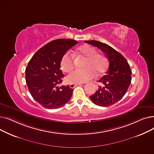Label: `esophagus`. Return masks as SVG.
Segmentation results:
<instances>
[{"label":"esophagus","mask_w":154,"mask_h":154,"mask_svg":"<svg viewBox=\"0 0 154 154\" xmlns=\"http://www.w3.org/2000/svg\"><path fill=\"white\" fill-rule=\"evenodd\" d=\"M81 84H70V87L72 88H74L75 86L79 85H81Z\"/></svg>","instance_id":"34e87169"}]
</instances>
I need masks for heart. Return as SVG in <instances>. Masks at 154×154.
<instances>
[{
	"mask_svg": "<svg viewBox=\"0 0 154 154\" xmlns=\"http://www.w3.org/2000/svg\"><path fill=\"white\" fill-rule=\"evenodd\" d=\"M77 54L85 58L83 69H77L67 76V80L71 84L85 83L94 78L97 74L100 75L106 72L108 61L106 57L99 53L92 46L85 44L77 48ZM74 57L69 53L65 54L60 60V67L65 72H69L74 67Z\"/></svg>",
	"mask_w": 154,
	"mask_h": 154,
	"instance_id": "heart-1",
	"label": "heart"
}]
</instances>
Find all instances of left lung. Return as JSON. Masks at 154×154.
<instances>
[{"label": "left lung", "instance_id": "left-lung-1", "mask_svg": "<svg viewBox=\"0 0 154 154\" xmlns=\"http://www.w3.org/2000/svg\"><path fill=\"white\" fill-rule=\"evenodd\" d=\"M85 43L98 47L109 59V66L106 74L98 82L102 85L89 97L94 103L109 107L122 99L131 83L132 71L124 57L109 45L97 40H87Z\"/></svg>", "mask_w": 154, "mask_h": 154}]
</instances>
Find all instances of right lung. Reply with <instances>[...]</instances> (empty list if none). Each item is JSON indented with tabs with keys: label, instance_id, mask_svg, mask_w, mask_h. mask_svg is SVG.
Returning a JSON list of instances; mask_svg holds the SVG:
<instances>
[{
	"label": "right lung",
	"instance_id": "1",
	"mask_svg": "<svg viewBox=\"0 0 154 154\" xmlns=\"http://www.w3.org/2000/svg\"><path fill=\"white\" fill-rule=\"evenodd\" d=\"M78 43L72 39H56L40 48L28 63L26 80L33 99L48 109H58L70 99L73 88L58 85L64 75L60 70L62 57Z\"/></svg>",
	"mask_w": 154,
	"mask_h": 154
}]
</instances>
